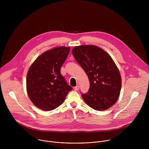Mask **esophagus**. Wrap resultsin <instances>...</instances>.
Returning <instances> with one entry per match:
<instances>
[{"mask_svg": "<svg viewBox=\"0 0 149 149\" xmlns=\"http://www.w3.org/2000/svg\"><path fill=\"white\" fill-rule=\"evenodd\" d=\"M79 89V87L78 86H77L76 87H74V90L75 91H78Z\"/></svg>", "mask_w": 149, "mask_h": 149, "instance_id": "34e87169", "label": "esophagus"}]
</instances>
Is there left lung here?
Wrapping results in <instances>:
<instances>
[{
	"label": "left lung",
	"mask_w": 149,
	"mask_h": 149,
	"mask_svg": "<svg viewBox=\"0 0 149 149\" xmlns=\"http://www.w3.org/2000/svg\"><path fill=\"white\" fill-rule=\"evenodd\" d=\"M72 52L90 81L89 91L82 95L84 101L97 111L110 108L117 102L121 88V75L111 56L93 45L76 46Z\"/></svg>",
	"instance_id": "8db88e82"
}]
</instances>
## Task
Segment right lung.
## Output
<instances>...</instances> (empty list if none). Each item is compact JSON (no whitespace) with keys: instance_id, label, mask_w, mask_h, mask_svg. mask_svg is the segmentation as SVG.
<instances>
[{"instance_id":"right-lung-1","label":"right lung","mask_w":149,"mask_h":149,"mask_svg":"<svg viewBox=\"0 0 149 149\" xmlns=\"http://www.w3.org/2000/svg\"><path fill=\"white\" fill-rule=\"evenodd\" d=\"M70 51V47L53 48L40 55L29 67L26 90L31 101L38 109H55L72 90L60 73Z\"/></svg>"}]
</instances>
